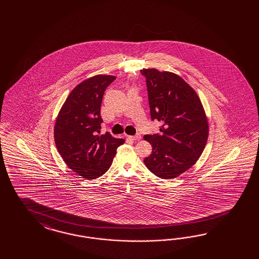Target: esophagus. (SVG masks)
Here are the masks:
<instances>
[{"instance_id": "esophagus-1", "label": "esophagus", "mask_w": 259, "mask_h": 259, "mask_svg": "<svg viewBox=\"0 0 259 259\" xmlns=\"http://www.w3.org/2000/svg\"><path fill=\"white\" fill-rule=\"evenodd\" d=\"M132 141H140L141 139V135H136V136H132V137H129Z\"/></svg>"}]
</instances>
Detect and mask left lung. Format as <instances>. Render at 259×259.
<instances>
[{
    "mask_svg": "<svg viewBox=\"0 0 259 259\" xmlns=\"http://www.w3.org/2000/svg\"><path fill=\"white\" fill-rule=\"evenodd\" d=\"M146 78L151 118L162 123L160 133L145 135L152 154L144 164L161 179H175L196 163L208 140L209 124L196 91L179 75L142 69Z\"/></svg>",
    "mask_w": 259,
    "mask_h": 259,
    "instance_id": "8db88e82",
    "label": "left lung"
}]
</instances>
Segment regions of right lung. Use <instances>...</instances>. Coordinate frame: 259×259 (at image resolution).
Returning a JSON list of instances; mask_svg holds the SVG:
<instances>
[{
	"mask_svg": "<svg viewBox=\"0 0 259 259\" xmlns=\"http://www.w3.org/2000/svg\"><path fill=\"white\" fill-rule=\"evenodd\" d=\"M116 77L96 75L78 83L60 110L54 127L56 146L78 176L95 180L110 168L123 139L101 133V105L105 89Z\"/></svg>",
	"mask_w": 259,
	"mask_h": 259,
	"instance_id": "add662e5",
	"label": "right lung"
}]
</instances>
